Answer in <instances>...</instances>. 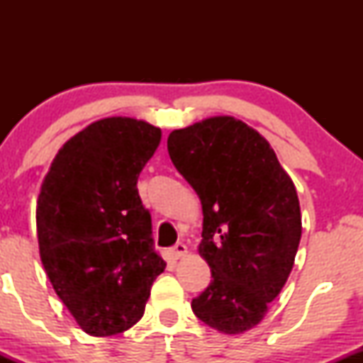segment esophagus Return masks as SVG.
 Returning <instances> with one entry per match:
<instances>
[{
  "mask_svg": "<svg viewBox=\"0 0 363 363\" xmlns=\"http://www.w3.org/2000/svg\"><path fill=\"white\" fill-rule=\"evenodd\" d=\"M186 252H187V247L182 242H177L172 249H170V256H172V259H181V257L186 256Z\"/></svg>",
  "mask_w": 363,
  "mask_h": 363,
  "instance_id": "34e87169",
  "label": "esophagus"
}]
</instances>
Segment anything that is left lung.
Returning <instances> with one entry per match:
<instances>
[{
    "instance_id": "left-lung-1",
    "label": "left lung",
    "mask_w": 363,
    "mask_h": 363,
    "mask_svg": "<svg viewBox=\"0 0 363 363\" xmlns=\"http://www.w3.org/2000/svg\"><path fill=\"white\" fill-rule=\"evenodd\" d=\"M167 150L203 206L199 254L213 280L191 307L208 326L239 335L261 323L294 268L297 191L268 141L230 116L176 129Z\"/></svg>"
}]
</instances>
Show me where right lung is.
Listing matches in <instances>:
<instances>
[{
    "instance_id": "1",
    "label": "right lung",
    "mask_w": 363,
    "mask_h": 363,
    "mask_svg": "<svg viewBox=\"0 0 363 363\" xmlns=\"http://www.w3.org/2000/svg\"><path fill=\"white\" fill-rule=\"evenodd\" d=\"M160 138L145 121H95L62 145L40 187V261L57 297L91 336L138 323L165 269L136 187Z\"/></svg>"
}]
</instances>
